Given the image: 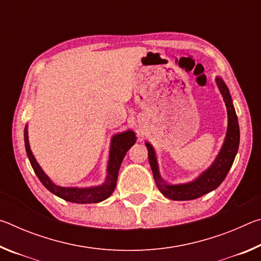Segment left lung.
<instances>
[{
    "label": "left lung",
    "mask_w": 261,
    "mask_h": 261,
    "mask_svg": "<svg viewBox=\"0 0 261 261\" xmlns=\"http://www.w3.org/2000/svg\"><path fill=\"white\" fill-rule=\"evenodd\" d=\"M216 84L220 90V93L223 96V101L226 103L228 112V130L226 140L218 158L215 159L208 169L204 171L199 177L193 182L187 184H167L163 182L160 174H159L158 161L155 158V153L151 144L146 143V147L148 149V161L151 165L153 177L155 180L158 189L160 190L163 196L169 198L171 200H192L204 196V194L213 191L226 178L229 169L232 166L235 156L238 151V145H240V126H238L237 115L233 108L230 94L220 77H216Z\"/></svg>",
    "instance_id": "8db88e82"
}]
</instances>
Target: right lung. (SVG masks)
Segmentation results:
<instances>
[{"label":"right lung","mask_w":261,"mask_h":261,"mask_svg":"<svg viewBox=\"0 0 261 261\" xmlns=\"http://www.w3.org/2000/svg\"><path fill=\"white\" fill-rule=\"evenodd\" d=\"M24 140H25V148L28 156L30 159L31 165L37 174L38 178L40 182L45 185V188L49 190L51 193L56 194L57 197L62 198V199L70 201V202H77V204H92V202H99L102 201L114 192L115 187H116L117 182V175L118 170H120L121 163L124 159L126 152L129 148L135 144L136 136L132 131H126L123 134L114 136L112 141V147H110V155L108 161V169H107V179L106 183L101 187L90 188V189H78V188H62L59 187L51 182L49 177L43 173V170L38 165L37 160H35L32 152H31L30 144H29V135H28V127L24 130Z\"/></svg>","instance_id":"1"}]
</instances>
